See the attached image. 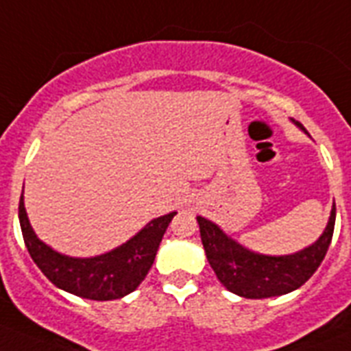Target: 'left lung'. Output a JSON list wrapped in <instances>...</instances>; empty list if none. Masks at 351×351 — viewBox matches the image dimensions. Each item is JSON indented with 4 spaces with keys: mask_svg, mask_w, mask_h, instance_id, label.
Wrapping results in <instances>:
<instances>
[{
    "mask_svg": "<svg viewBox=\"0 0 351 351\" xmlns=\"http://www.w3.org/2000/svg\"><path fill=\"white\" fill-rule=\"evenodd\" d=\"M300 129L304 127L297 121ZM206 256L226 288L245 299H267L300 288L326 256L335 228V204L321 239L306 250L286 256L258 255L231 240L219 226L197 217Z\"/></svg>",
    "mask_w": 351,
    "mask_h": 351,
    "instance_id": "obj_1",
    "label": "left lung"
}]
</instances>
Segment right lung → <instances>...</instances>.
Masks as SVG:
<instances>
[{"label":"right lung","instance_id":"obj_1","mask_svg":"<svg viewBox=\"0 0 351 351\" xmlns=\"http://www.w3.org/2000/svg\"><path fill=\"white\" fill-rule=\"evenodd\" d=\"M175 215L151 220L140 233L106 255L73 258L60 255L36 237L27 219L23 195L19 198V226L36 266L54 286L90 300L121 299L140 286L153 266L162 237Z\"/></svg>","mask_w":351,"mask_h":351}]
</instances>
